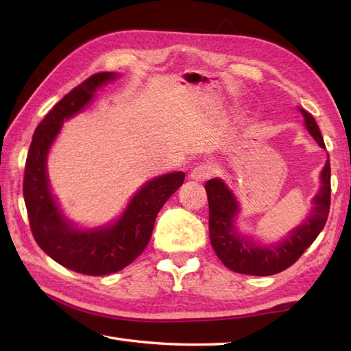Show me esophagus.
I'll list each match as a JSON object with an SVG mask.
<instances>
[{
    "label": "esophagus",
    "instance_id": "1",
    "mask_svg": "<svg viewBox=\"0 0 351 351\" xmlns=\"http://www.w3.org/2000/svg\"><path fill=\"white\" fill-rule=\"evenodd\" d=\"M215 173V169L210 162H202L191 170L190 178L193 181H205Z\"/></svg>",
    "mask_w": 351,
    "mask_h": 351
}]
</instances>
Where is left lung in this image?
Instances as JSON below:
<instances>
[{
  "label": "left lung",
  "mask_w": 351,
  "mask_h": 351,
  "mask_svg": "<svg viewBox=\"0 0 351 351\" xmlns=\"http://www.w3.org/2000/svg\"><path fill=\"white\" fill-rule=\"evenodd\" d=\"M311 136L326 147L315 119L300 108ZM208 206H210V240L215 255L229 270L252 276H271L287 270L299 259L303 252L315 241L322 232L330 211V161L327 160L322 171V189L314 199V210L308 220L289 232L280 244L263 247L237 232L234 219L238 204L223 181L210 180L205 184Z\"/></svg>",
  "instance_id": "1"
}]
</instances>
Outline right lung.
Listing matches in <instances>:
<instances>
[{
  "instance_id": "obj_1",
  "label": "right lung",
  "mask_w": 351,
  "mask_h": 351,
  "mask_svg": "<svg viewBox=\"0 0 351 351\" xmlns=\"http://www.w3.org/2000/svg\"><path fill=\"white\" fill-rule=\"evenodd\" d=\"M114 77V72L95 73L57 102L36 128L25 161L24 200L36 243L56 263L88 276L116 273L143 253L156 215L185 178L184 171H175L149 181L131 199L122 217L108 228L73 229L63 217L49 191L48 151L63 121L83 110L96 88Z\"/></svg>"
}]
</instances>
